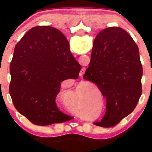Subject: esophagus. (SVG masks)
Here are the masks:
<instances>
[{
    "label": "esophagus",
    "instance_id": "esophagus-1",
    "mask_svg": "<svg viewBox=\"0 0 152 152\" xmlns=\"http://www.w3.org/2000/svg\"><path fill=\"white\" fill-rule=\"evenodd\" d=\"M79 78H80V81H81V82L82 84H83V85L86 84V81H85L84 78H83V74H80V76H79Z\"/></svg>",
    "mask_w": 152,
    "mask_h": 152
}]
</instances>
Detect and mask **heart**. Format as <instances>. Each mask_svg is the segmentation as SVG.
<instances>
[{"label": "heart", "mask_w": 152, "mask_h": 152, "mask_svg": "<svg viewBox=\"0 0 152 152\" xmlns=\"http://www.w3.org/2000/svg\"><path fill=\"white\" fill-rule=\"evenodd\" d=\"M106 41L95 31L82 32L71 38L66 43L65 51L60 52L58 57L66 64H71L72 58H76L83 67L92 69L102 62L106 53Z\"/></svg>", "instance_id": "b5f03b06"}]
</instances>
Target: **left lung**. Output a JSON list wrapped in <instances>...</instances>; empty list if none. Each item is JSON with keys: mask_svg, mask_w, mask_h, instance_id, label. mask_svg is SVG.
Returning <instances> with one entry per match:
<instances>
[{"mask_svg": "<svg viewBox=\"0 0 152 152\" xmlns=\"http://www.w3.org/2000/svg\"><path fill=\"white\" fill-rule=\"evenodd\" d=\"M106 41L102 62L87 69L83 77L90 85L94 109L103 123L115 126L124 121L141 96L142 61L132 38L117 27L98 28Z\"/></svg>", "mask_w": 152, "mask_h": 152, "instance_id": "obj_1", "label": "left lung"}]
</instances>
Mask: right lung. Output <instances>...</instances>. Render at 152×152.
<instances>
[{
    "instance_id": "right-lung-1",
    "label": "right lung",
    "mask_w": 152,
    "mask_h": 152,
    "mask_svg": "<svg viewBox=\"0 0 152 152\" xmlns=\"http://www.w3.org/2000/svg\"><path fill=\"white\" fill-rule=\"evenodd\" d=\"M71 34L37 26L15 44L9 88L15 107L33 124L50 126L61 121L80 86L78 73L63 71L56 53L61 41Z\"/></svg>"
}]
</instances>
